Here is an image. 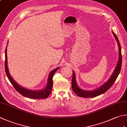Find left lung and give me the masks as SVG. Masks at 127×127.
Returning a JSON list of instances; mask_svg holds the SVG:
<instances>
[{"label": "left lung", "mask_w": 127, "mask_h": 127, "mask_svg": "<svg viewBox=\"0 0 127 127\" xmlns=\"http://www.w3.org/2000/svg\"><path fill=\"white\" fill-rule=\"evenodd\" d=\"M113 34L116 40H117L118 43V46L119 47V60L117 63L116 67L115 68L113 74H112L111 77L109 78V80L107 81L106 83H104L103 85L100 86L99 87L96 88V89L93 91H86L83 90L78 87L77 82L76 80V76L75 72L73 71V76L72 78V87L73 92H75L78 96L84 97V98H88V97H95L98 96V95H101L104 92H106L107 90H109L111 86L113 85L114 82H115L116 79L119 75V73L121 70L122 66V54H121V47L120 43L118 40V37L115 33L113 32Z\"/></svg>", "instance_id": "obj_1"}]
</instances>
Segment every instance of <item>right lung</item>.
Here are the masks:
<instances>
[{"label": "right lung", "instance_id": "add662e5", "mask_svg": "<svg viewBox=\"0 0 127 127\" xmlns=\"http://www.w3.org/2000/svg\"><path fill=\"white\" fill-rule=\"evenodd\" d=\"M7 47V46H6ZM6 47L5 51V70L6 75L8 77L9 80L10 81L11 83L14 86L15 89L17 91L23 95V96L30 98L33 99H45L48 97L50 93L51 92L52 88L53 86V81H52V77L55 73V72L60 68L57 67L56 68L54 69L52 71L50 72L49 75L48 80H47V83L46 87L44 89L39 91H33L26 89V88H23L21 86L18 84L14 79L12 78L11 75H10L8 67V63H7V55H6Z\"/></svg>", "mask_w": 127, "mask_h": 127}]
</instances>
